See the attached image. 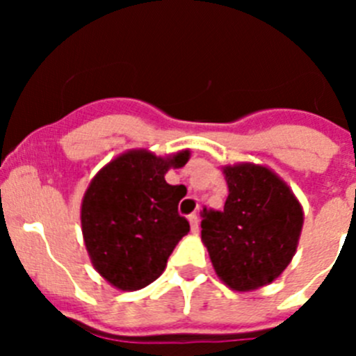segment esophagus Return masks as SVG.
<instances>
[{
	"label": "esophagus",
	"mask_w": 356,
	"mask_h": 356,
	"mask_svg": "<svg viewBox=\"0 0 356 356\" xmlns=\"http://www.w3.org/2000/svg\"><path fill=\"white\" fill-rule=\"evenodd\" d=\"M188 222H191V228H193L194 234L200 232V217H197V213H191L188 216Z\"/></svg>",
	"instance_id": "1"
}]
</instances>
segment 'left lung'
I'll return each instance as SVG.
<instances>
[{"label":"left lung","mask_w":356,"mask_h":356,"mask_svg":"<svg viewBox=\"0 0 356 356\" xmlns=\"http://www.w3.org/2000/svg\"><path fill=\"white\" fill-rule=\"evenodd\" d=\"M228 197L222 210L201 212V238L217 276L234 291L271 284L291 264L303 209L273 171L253 163L222 169Z\"/></svg>","instance_id":"left-lung-1"}]
</instances>
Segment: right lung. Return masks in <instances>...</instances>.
Segmentation results:
<instances>
[{
    "instance_id": "1",
    "label": "right lung",
    "mask_w": 356,
    "mask_h": 356,
    "mask_svg": "<svg viewBox=\"0 0 356 356\" xmlns=\"http://www.w3.org/2000/svg\"><path fill=\"white\" fill-rule=\"evenodd\" d=\"M188 151L162 159L128 151L105 165L81 201V232L96 271L121 291H139L165 269L169 254L191 229L178 213L184 185H169V168Z\"/></svg>"
}]
</instances>
